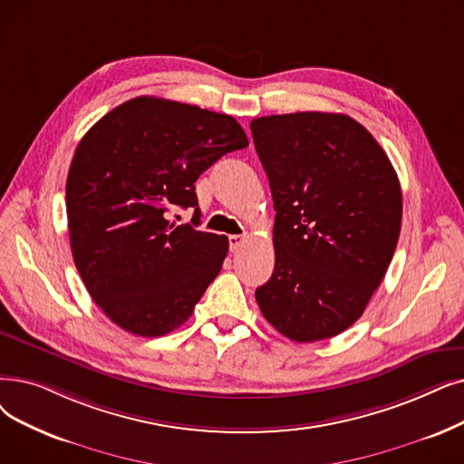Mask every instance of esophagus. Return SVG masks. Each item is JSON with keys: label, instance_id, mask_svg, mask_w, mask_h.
I'll return each instance as SVG.
<instances>
[{"label": "esophagus", "instance_id": "esophagus-1", "mask_svg": "<svg viewBox=\"0 0 464 464\" xmlns=\"http://www.w3.org/2000/svg\"><path fill=\"white\" fill-rule=\"evenodd\" d=\"M227 240H229V248H231V252H235L240 245H243L245 237H243V235H229V237H227Z\"/></svg>", "mask_w": 464, "mask_h": 464}]
</instances>
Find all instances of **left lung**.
Listing matches in <instances>:
<instances>
[{
	"instance_id": "left-lung-1",
	"label": "left lung",
	"mask_w": 464,
	"mask_h": 464,
	"mask_svg": "<svg viewBox=\"0 0 464 464\" xmlns=\"http://www.w3.org/2000/svg\"><path fill=\"white\" fill-rule=\"evenodd\" d=\"M275 207V269L256 301L297 343L330 339L364 313L396 250L401 189L387 153L343 113L250 123Z\"/></svg>"
}]
</instances>
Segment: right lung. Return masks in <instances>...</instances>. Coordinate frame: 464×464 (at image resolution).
I'll list each match as a JSON object with an SVG mask.
<instances>
[{"mask_svg":"<svg viewBox=\"0 0 464 464\" xmlns=\"http://www.w3.org/2000/svg\"><path fill=\"white\" fill-rule=\"evenodd\" d=\"M248 146L231 115L138 96L82 138L66 182L75 267L119 328L159 337L179 328L218 276L227 237L198 231L197 178ZM195 208L190 225L168 219Z\"/></svg>","mask_w":464,"mask_h":464,"instance_id":"add662e5","label":"right lung"}]
</instances>
